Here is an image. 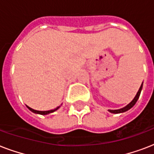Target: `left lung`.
Wrapping results in <instances>:
<instances>
[{
  "instance_id": "8db88e82",
  "label": "left lung",
  "mask_w": 154,
  "mask_h": 154,
  "mask_svg": "<svg viewBox=\"0 0 154 154\" xmlns=\"http://www.w3.org/2000/svg\"><path fill=\"white\" fill-rule=\"evenodd\" d=\"M142 85H143V83L141 84V87H140V89H139L138 92H137V95L135 96V97L134 98V100L131 101V102L129 103V105H127L125 107L122 108V109H116V110H109L110 112H112V113H121V112H125V111H127V110L130 109L133 106H134L135 104H136L137 101L138 100L139 97H140V94H141V89H142Z\"/></svg>"
}]
</instances>
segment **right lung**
<instances>
[{"label":"right lung","instance_id":"right-lung-1","mask_svg":"<svg viewBox=\"0 0 154 154\" xmlns=\"http://www.w3.org/2000/svg\"><path fill=\"white\" fill-rule=\"evenodd\" d=\"M28 109L29 110H31L32 112H35V113H38V114H42V115H46V114H49V113H50V112H54V111H56V110L58 108H56V109H52V110H48V111H38V110H35L33 109H32V108L29 107V106H27Z\"/></svg>","mask_w":154,"mask_h":154}]
</instances>
